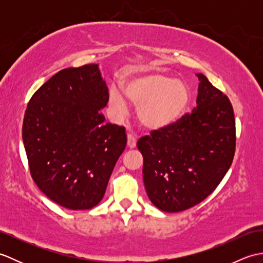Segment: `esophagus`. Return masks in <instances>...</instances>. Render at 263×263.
<instances>
[{
    "label": "esophagus",
    "instance_id": "1",
    "mask_svg": "<svg viewBox=\"0 0 263 263\" xmlns=\"http://www.w3.org/2000/svg\"><path fill=\"white\" fill-rule=\"evenodd\" d=\"M137 144V138L135 135H127V147L135 148Z\"/></svg>",
    "mask_w": 263,
    "mask_h": 263
}]
</instances>
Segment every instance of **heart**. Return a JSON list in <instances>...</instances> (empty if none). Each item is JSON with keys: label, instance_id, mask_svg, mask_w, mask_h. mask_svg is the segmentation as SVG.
I'll return each mask as SVG.
<instances>
[{"label": "heart", "instance_id": "heart-1", "mask_svg": "<svg viewBox=\"0 0 263 263\" xmlns=\"http://www.w3.org/2000/svg\"><path fill=\"white\" fill-rule=\"evenodd\" d=\"M124 93L128 102L138 107L139 120L149 128H160L176 121L190 102V90L185 83L160 73L130 80L124 86ZM109 104L116 113L126 111L125 99L119 89H110Z\"/></svg>", "mask_w": 263, "mask_h": 263}]
</instances>
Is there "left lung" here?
I'll use <instances>...</instances> for the list:
<instances>
[{"label": "left lung", "mask_w": 263, "mask_h": 263, "mask_svg": "<svg viewBox=\"0 0 263 263\" xmlns=\"http://www.w3.org/2000/svg\"><path fill=\"white\" fill-rule=\"evenodd\" d=\"M197 107L139 139L150 201L166 212L186 210L215 191L233 163L236 128L226 95L199 73Z\"/></svg>", "instance_id": "8db88e82"}]
</instances>
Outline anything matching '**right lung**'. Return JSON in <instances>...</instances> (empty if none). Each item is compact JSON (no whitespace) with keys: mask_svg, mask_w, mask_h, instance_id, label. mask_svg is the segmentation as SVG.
Returning a JSON list of instances; mask_svg holds the SVG:
<instances>
[{"mask_svg":"<svg viewBox=\"0 0 263 263\" xmlns=\"http://www.w3.org/2000/svg\"><path fill=\"white\" fill-rule=\"evenodd\" d=\"M108 89L97 64L59 71L32 95L22 124L30 175L54 202L87 210L103 199L126 146L124 126L105 123Z\"/></svg>","mask_w":263,"mask_h":263,"instance_id":"add662e5","label":"right lung"}]
</instances>
